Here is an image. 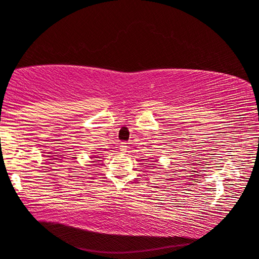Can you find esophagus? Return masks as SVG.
Segmentation results:
<instances>
[{
	"label": "esophagus",
	"instance_id": "esophagus-1",
	"mask_svg": "<svg viewBox=\"0 0 259 259\" xmlns=\"http://www.w3.org/2000/svg\"><path fill=\"white\" fill-rule=\"evenodd\" d=\"M127 150H128V143L122 142V143L120 144V151H121L122 153H125V152H127Z\"/></svg>",
	"mask_w": 259,
	"mask_h": 259
}]
</instances>
